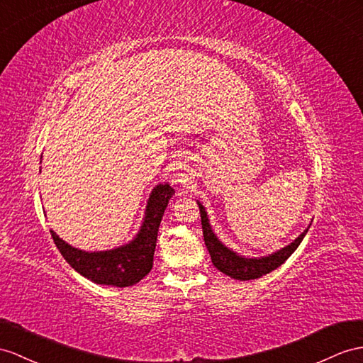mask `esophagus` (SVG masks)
<instances>
[{
	"label": "esophagus",
	"instance_id": "esophagus-1",
	"mask_svg": "<svg viewBox=\"0 0 363 363\" xmlns=\"http://www.w3.org/2000/svg\"><path fill=\"white\" fill-rule=\"evenodd\" d=\"M189 181V178H187V174L185 173H182V172H174L173 173V182L174 184H185Z\"/></svg>",
	"mask_w": 363,
	"mask_h": 363
}]
</instances>
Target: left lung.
Wrapping results in <instances>:
<instances>
[{"mask_svg": "<svg viewBox=\"0 0 363 363\" xmlns=\"http://www.w3.org/2000/svg\"><path fill=\"white\" fill-rule=\"evenodd\" d=\"M199 213H201V222H202V233L203 240H206V247L211 256V262L219 272L224 274L238 279V281H250V279H257L267 273L276 270L277 267H281L288 257H290L294 250L301 245L302 239L305 238L308 228L303 230V233L297 236L290 245H286L281 250H277L276 253L262 256V257H245L235 253L233 250H230L224 244L220 242L215 231L211 230L210 220L207 216V211L203 208L201 202H198Z\"/></svg>", "mask_w": 363, "mask_h": 363, "instance_id": "obj_1", "label": "left lung"}]
</instances>
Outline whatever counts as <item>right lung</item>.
<instances>
[{
  "mask_svg": "<svg viewBox=\"0 0 363 363\" xmlns=\"http://www.w3.org/2000/svg\"><path fill=\"white\" fill-rule=\"evenodd\" d=\"M173 194L174 190L169 184L156 185L148 198L144 222L136 238L123 247L107 252H84L69 245L50 230L53 242L70 267L89 281L119 288L135 285L152 270L157 230Z\"/></svg>",
  "mask_w": 363,
  "mask_h": 363,
  "instance_id": "add662e5",
  "label": "right lung"
}]
</instances>
